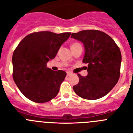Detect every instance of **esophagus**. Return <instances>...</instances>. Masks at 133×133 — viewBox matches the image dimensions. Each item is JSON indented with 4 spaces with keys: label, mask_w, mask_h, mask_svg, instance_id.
Listing matches in <instances>:
<instances>
[{
    "label": "esophagus",
    "mask_w": 133,
    "mask_h": 133,
    "mask_svg": "<svg viewBox=\"0 0 133 133\" xmlns=\"http://www.w3.org/2000/svg\"><path fill=\"white\" fill-rule=\"evenodd\" d=\"M70 72H67V73H66V76H67V77H69V76H70Z\"/></svg>",
    "instance_id": "esophagus-1"
}]
</instances>
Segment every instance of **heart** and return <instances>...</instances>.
<instances>
[{"label": "heart", "mask_w": 133, "mask_h": 133, "mask_svg": "<svg viewBox=\"0 0 133 133\" xmlns=\"http://www.w3.org/2000/svg\"><path fill=\"white\" fill-rule=\"evenodd\" d=\"M78 45H80L79 43H72V44H71V48L74 47V46H78Z\"/></svg>", "instance_id": "obj_1"}]
</instances>
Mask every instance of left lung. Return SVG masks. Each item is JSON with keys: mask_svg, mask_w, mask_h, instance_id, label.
<instances>
[{"mask_svg": "<svg viewBox=\"0 0 133 133\" xmlns=\"http://www.w3.org/2000/svg\"><path fill=\"white\" fill-rule=\"evenodd\" d=\"M71 38L84 44L83 62L88 64L86 77L78 74L79 82L73 87L81 98L96 100L107 95L120 77L121 53L110 36L98 30H84L72 33Z\"/></svg>", "mask_w": 133, "mask_h": 133, "instance_id": "8db88e82", "label": "left lung"}]
</instances>
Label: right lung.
<instances>
[{"instance_id": "add662e5", "label": "right lung", "mask_w": 133, "mask_h": 133, "mask_svg": "<svg viewBox=\"0 0 133 133\" xmlns=\"http://www.w3.org/2000/svg\"><path fill=\"white\" fill-rule=\"evenodd\" d=\"M70 32H36L26 36L12 55V77L21 92L35 103L48 102L56 97L66 73L47 67Z\"/></svg>"}]
</instances>
